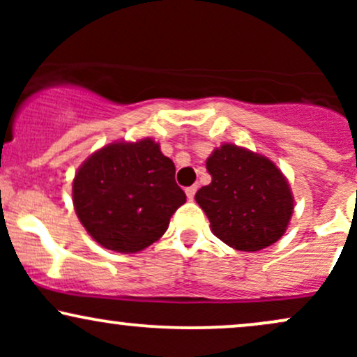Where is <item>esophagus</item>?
I'll list each match as a JSON object with an SVG mask.
<instances>
[{"mask_svg":"<svg viewBox=\"0 0 357 357\" xmlns=\"http://www.w3.org/2000/svg\"><path fill=\"white\" fill-rule=\"evenodd\" d=\"M195 195H196V186H190V188H186V196H188V199H192V198H195Z\"/></svg>","mask_w":357,"mask_h":357,"instance_id":"obj_1","label":"esophagus"}]
</instances>
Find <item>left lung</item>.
Returning <instances> with one entry per match:
<instances>
[{
	"label": "left lung",
	"instance_id": "left-lung-1",
	"mask_svg": "<svg viewBox=\"0 0 357 357\" xmlns=\"http://www.w3.org/2000/svg\"><path fill=\"white\" fill-rule=\"evenodd\" d=\"M206 169L211 183L195 199L221 241L240 252H258L284 235L294 198L285 176L268 158L223 144L208 158Z\"/></svg>",
	"mask_w": 357,
	"mask_h": 357
}]
</instances>
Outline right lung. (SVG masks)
Masks as SVG:
<instances>
[{"label": "right lung", "mask_w": 357, "mask_h": 357, "mask_svg": "<svg viewBox=\"0 0 357 357\" xmlns=\"http://www.w3.org/2000/svg\"><path fill=\"white\" fill-rule=\"evenodd\" d=\"M174 162L153 139L112 142L93 153L73 179V206L104 248L136 253L161 238L186 202Z\"/></svg>", "instance_id": "add662e5"}]
</instances>
